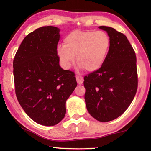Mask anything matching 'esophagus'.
<instances>
[{
    "label": "esophagus",
    "mask_w": 151,
    "mask_h": 151,
    "mask_svg": "<svg viewBox=\"0 0 151 151\" xmlns=\"http://www.w3.org/2000/svg\"><path fill=\"white\" fill-rule=\"evenodd\" d=\"M76 81H77V83L78 84V85H82V84L83 83L84 78L83 76L77 75L76 76Z\"/></svg>",
    "instance_id": "esophagus-1"
}]
</instances>
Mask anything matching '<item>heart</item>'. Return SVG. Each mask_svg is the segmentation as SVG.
I'll list each match as a JSON object with an SVG mask.
<instances>
[{"instance_id":"obj_1","label":"heart","mask_w":151,"mask_h":151,"mask_svg":"<svg viewBox=\"0 0 151 151\" xmlns=\"http://www.w3.org/2000/svg\"><path fill=\"white\" fill-rule=\"evenodd\" d=\"M111 47L109 35L104 31L75 30L58 46L57 53L63 67L68 69L76 57L79 67L93 73L103 66Z\"/></svg>"}]
</instances>
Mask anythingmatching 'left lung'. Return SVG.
<instances>
[{
  "mask_svg": "<svg viewBox=\"0 0 151 151\" xmlns=\"http://www.w3.org/2000/svg\"><path fill=\"white\" fill-rule=\"evenodd\" d=\"M99 28L109 35L111 47L103 66L84 78L85 100L93 118L108 122L124 113L136 94L137 58L124 35L111 27Z\"/></svg>",
  "mask_w": 151,
  "mask_h": 151,
  "instance_id": "1",
  "label": "left lung"
}]
</instances>
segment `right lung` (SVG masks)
I'll list each match as a JSON object with an SVG mask.
<instances>
[{
  "instance_id": "right-lung-1",
  "label": "right lung",
  "mask_w": 151,
  "mask_h": 151,
  "mask_svg": "<svg viewBox=\"0 0 151 151\" xmlns=\"http://www.w3.org/2000/svg\"><path fill=\"white\" fill-rule=\"evenodd\" d=\"M59 32L57 27L47 26L30 32L13 60L18 101L30 119L44 126H54L62 121L66 101L77 85L75 73L59 65Z\"/></svg>"
}]
</instances>
